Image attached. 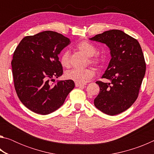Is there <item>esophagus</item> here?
Returning <instances> with one entry per match:
<instances>
[{"label":"esophagus","instance_id":"obj_1","mask_svg":"<svg viewBox=\"0 0 154 154\" xmlns=\"http://www.w3.org/2000/svg\"><path fill=\"white\" fill-rule=\"evenodd\" d=\"M85 84H82V83H75V86L76 87H82V86H84Z\"/></svg>","mask_w":154,"mask_h":154}]
</instances>
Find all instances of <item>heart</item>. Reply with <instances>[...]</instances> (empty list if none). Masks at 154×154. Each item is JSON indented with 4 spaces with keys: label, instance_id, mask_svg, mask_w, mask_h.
Wrapping results in <instances>:
<instances>
[{
    "label": "heart",
    "instance_id": "b5f03b06",
    "mask_svg": "<svg viewBox=\"0 0 154 154\" xmlns=\"http://www.w3.org/2000/svg\"><path fill=\"white\" fill-rule=\"evenodd\" d=\"M76 48L88 57V61L90 64L94 65H98L100 63V60L97 56L94 55L96 54V49L92 43L88 41H82L78 43ZM60 62L61 65L64 68H68L70 66V52L66 50L63 51L60 57ZM94 71L92 69H74L69 71L65 74V77L67 79L73 81L77 83L84 84L92 79L94 75Z\"/></svg>",
    "mask_w": 154,
    "mask_h": 154
}]
</instances>
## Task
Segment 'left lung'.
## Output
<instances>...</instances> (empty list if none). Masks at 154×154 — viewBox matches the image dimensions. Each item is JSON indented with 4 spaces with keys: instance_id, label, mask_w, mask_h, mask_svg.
<instances>
[{
    "instance_id": "obj_1",
    "label": "left lung",
    "mask_w": 154,
    "mask_h": 154,
    "mask_svg": "<svg viewBox=\"0 0 154 154\" xmlns=\"http://www.w3.org/2000/svg\"><path fill=\"white\" fill-rule=\"evenodd\" d=\"M90 40L105 43L111 59L102 78L109 81L96 83L100 92L94 103L103 113L115 116L127 110L139 95L146 64L138 41L119 30L98 34Z\"/></svg>"
}]
</instances>
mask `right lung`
I'll return each mask as SVG.
<instances>
[{"label":"right lung","mask_w":154,"mask_h":154,"mask_svg":"<svg viewBox=\"0 0 154 154\" xmlns=\"http://www.w3.org/2000/svg\"><path fill=\"white\" fill-rule=\"evenodd\" d=\"M70 43L61 34L47 30L25 36L15 49L11 61L15 89L30 111L41 115L55 111L75 88L71 80L50 83L63 73L58 55Z\"/></svg>","instance_id":"obj_1"}]
</instances>
